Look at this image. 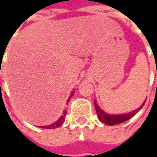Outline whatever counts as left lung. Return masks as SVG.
I'll use <instances>...</instances> for the list:
<instances>
[{"label": "left lung", "instance_id": "8db88e82", "mask_svg": "<svg viewBox=\"0 0 157 157\" xmlns=\"http://www.w3.org/2000/svg\"><path fill=\"white\" fill-rule=\"evenodd\" d=\"M94 105H95V109H96V113L97 115L99 116V119L103 122V123L109 125V126H113L116 124L122 123L124 121H127L128 120H129L136 114L137 112L139 111L142 107V105H144V103L141 105V107H139L137 110L134 112H131L127 114H118V115H111V114H107L105 112H103L100 108V106L97 105V103L94 101Z\"/></svg>", "mask_w": 157, "mask_h": 157}]
</instances>
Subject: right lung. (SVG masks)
Returning <instances> with one entry per match:
<instances>
[{
  "label": "right lung",
  "mask_w": 157,
  "mask_h": 157,
  "mask_svg": "<svg viewBox=\"0 0 157 157\" xmlns=\"http://www.w3.org/2000/svg\"><path fill=\"white\" fill-rule=\"evenodd\" d=\"M71 96H72V94H71ZM70 99H71V97H70L69 99H68V100H67V101H69ZM66 113H67V112L63 111V115L59 118L57 121L55 122V123L51 124L50 126H44V127H40V128H47V129H52V128H56L60 127V126L63 124V121H64V120H65V115H66Z\"/></svg>",
  "instance_id": "1"
}]
</instances>
